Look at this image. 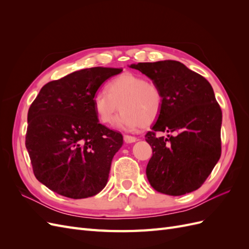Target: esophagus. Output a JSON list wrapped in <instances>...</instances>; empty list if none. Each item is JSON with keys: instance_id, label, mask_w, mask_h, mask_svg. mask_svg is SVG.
Wrapping results in <instances>:
<instances>
[{"instance_id": "1", "label": "esophagus", "mask_w": 249, "mask_h": 249, "mask_svg": "<svg viewBox=\"0 0 249 249\" xmlns=\"http://www.w3.org/2000/svg\"><path fill=\"white\" fill-rule=\"evenodd\" d=\"M124 140L125 143H134V142H136L138 139L136 137L130 136V135H124Z\"/></svg>"}]
</instances>
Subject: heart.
<instances>
[{
	"instance_id": "obj_1",
	"label": "heart",
	"mask_w": 249,
	"mask_h": 249,
	"mask_svg": "<svg viewBox=\"0 0 249 249\" xmlns=\"http://www.w3.org/2000/svg\"><path fill=\"white\" fill-rule=\"evenodd\" d=\"M106 90L107 92L97 93L93 100L96 116L105 124L113 122L119 107L123 112L114 124L124 131L149 126L160 115L163 94L153 81L133 72H124L110 81Z\"/></svg>"
}]
</instances>
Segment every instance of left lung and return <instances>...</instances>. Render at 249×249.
<instances>
[{"label":"left lung","instance_id":"8db88e82","mask_svg":"<svg viewBox=\"0 0 249 249\" xmlns=\"http://www.w3.org/2000/svg\"><path fill=\"white\" fill-rule=\"evenodd\" d=\"M157 83L163 107L145 137L153 148L146 177L155 190L178 196L203 184L221 156L222 112L210 83L175 60L131 64ZM156 131L173 132L157 138Z\"/></svg>","mask_w":249,"mask_h":249}]
</instances>
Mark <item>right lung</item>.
<instances>
[{
  "mask_svg": "<svg viewBox=\"0 0 249 249\" xmlns=\"http://www.w3.org/2000/svg\"><path fill=\"white\" fill-rule=\"evenodd\" d=\"M123 69L91 67L44 85L28 112L26 147L36 178L73 199L101 192L123 135L99 123L97 89Z\"/></svg>",
  "mask_w": 249,
  "mask_h": 249,
  "instance_id": "1",
  "label": "right lung"
}]
</instances>
